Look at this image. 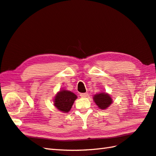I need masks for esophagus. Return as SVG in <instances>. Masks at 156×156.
<instances>
[{"label":"esophagus","instance_id":"34e87169","mask_svg":"<svg viewBox=\"0 0 156 156\" xmlns=\"http://www.w3.org/2000/svg\"><path fill=\"white\" fill-rule=\"evenodd\" d=\"M80 95L82 98H87L88 97V94L87 92L86 93H81Z\"/></svg>","mask_w":156,"mask_h":156}]
</instances>
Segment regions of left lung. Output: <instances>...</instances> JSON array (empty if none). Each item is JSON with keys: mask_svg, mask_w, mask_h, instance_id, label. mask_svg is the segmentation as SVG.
Returning a JSON list of instances; mask_svg holds the SVG:
<instances>
[{"mask_svg": "<svg viewBox=\"0 0 156 156\" xmlns=\"http://www.w3.org/2000/svg\"><path fill=\"white\" fill-rule=\"evenodd\" d=\"M93 100L98 108L101 109H106L111 105L112 102L111 96L105 92H101L95 94L93 97Z\"/></svg>", "mask_w": 156, "mask_h": 156, "instance_id": "1", "label": "left lung"}]
</instances>
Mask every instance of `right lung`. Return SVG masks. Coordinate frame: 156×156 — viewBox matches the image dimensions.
Segmentation results:
<instances>
[{
	"label": "right lung",
	"mask_w": 156,
	"mask_h": 156,
	"mask_svg": "<svg viewBox=\"0 0 156 156\" xmlns=\"http://www.w3.org/2000/svg\"><path fill=\"white\" fill-rule=\"evenodd\" d=\"M76 96L73 92L62 90L58 92L54 98V106L59 111L63 112H68L72 107L76 99Z\"/></svg>",
	"instance_id": "right-lung-1"
}]
</instances>
